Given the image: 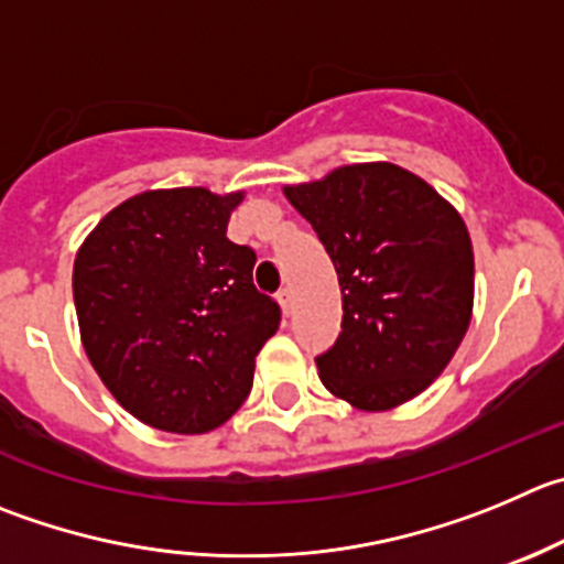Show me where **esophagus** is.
I'll use <instances>...</instances> for the list:
<instances>
[{
    "label": "esophagus",
    "instance_id": "obj_1",
    "mask_svg": "<svg viewBox=\"0 0 564 564\" xmlns=\"http://www.w3.org/2000/svg\"><path fill=\"white\" fill-rule=\"evenodd\" d=\"M276 302H279V307H282V313L291 315V310H293V293H291V288H282V291L276 293Z\"/></svg>",
    "mask_w": 564,
    "mask_h": 564
}]
</instances>
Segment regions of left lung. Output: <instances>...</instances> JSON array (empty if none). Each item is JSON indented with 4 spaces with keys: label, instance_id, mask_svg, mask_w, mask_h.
<instances>
[{
    "label": "left lung",
    "instance_id": "left-lung-1",
    "mask_svg": "<svg viewBox=\"0 0 564 564\" xmlns=\"http://www.w3.org/2000/svg\"><path fill=\"white\" fill-rule=\"evenodd\" d=\"M318 232L343 293V329L315 357L324 388L362 412L415 399L457 354L474 315L463 216L393 163H354L285 185Z\"/></svg>",
    "mask_w": 564,
    "mask_h": 564
}]
</instances>
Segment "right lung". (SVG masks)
<instances>
[{
    "label": "right lung",
    "mask_w": 564,
    "mask_h": 564,
    "mask_svg": "<svg viewBox=\"0 0 564 564\" xmlns=\"http://www.w3.org/2000/svg\"><path fill=\"white\" fill-rule=\"evenodd\" d=\"M246 193L160 187L112 207L74 257L90 366L147 426L205 434L238 412L279 304L251 282L254 251L227 238Z\"/></svg>",
    "instance_id": "1"
}]
</instances>
